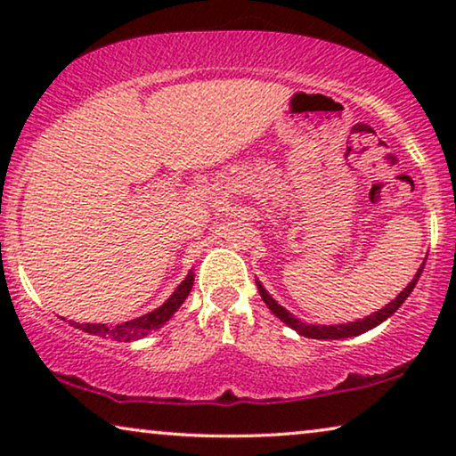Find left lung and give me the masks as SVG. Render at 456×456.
<instances>
[{
    "label": "left lung",
    "mask_w": 456,
    "mask_h": 456,
    "mask_svg": "<svg viewBox=\"0 0 456 456\" xmlns=\"http://www.w3.org/2000/svg\"><path fill=\"white\" fill-rule=\"evenodd\" d=\"M423 265H426V261H423ZM423 265L417 270L415 278L411 280L407 289H404L401 295H398L395 301L386 305L384 309L376 311L373 315H367L365 320H357V322H351V323H340V326H309V323H303L301 320H297L295 315H290L289 311H286L284 307H280V305L273 301V298L267 295V290L261 286V282H257V289H259V295L261 298H264V303L267 305V307L272 309L273 315H278L280 320H282L286 326H290L292 330H297L298 334L301 336H307V338H317V340H338V338H348V336H359L367 332V330L376 328L378 323H382L384 320H388V317L395 314V311L401 307V305L407 301V297L413 292L417 280H419L421 272H423Z\"/></svg>",
    "instance_id": "8db88e82"
}]
</instances>
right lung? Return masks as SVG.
I'll list each match as a JSON object with an SVG mask.
<instances>
[{
    "mask_svg": "<svg viewBox=\"0 0 456 456\" xmlns=\"http://www.w3.org/2000/svg\"><path fill=\"white\" fill-rule=\"evenodd\" d=\"M192 270L189 272V276H186L183 282L176 290H174V295L167 298V301L158 307L151 314L142 315V317H136L133 322H124V323H116V326H105V323H74L70 322L74 328H80L83 332H89V334H95V336H102V338H111V340H118V342H130V340H139L142 336H147L151 330L159 328L161 323H166L170 317L174 315V311H178L180 305L184 303V298L189 297V292L192 289Z\"/></svg>",
    "mask_w": 456,
    "mask_h": 456,
    "instance_id": "right-lung-1",
    "label": "right lung"
}]
</instances>
